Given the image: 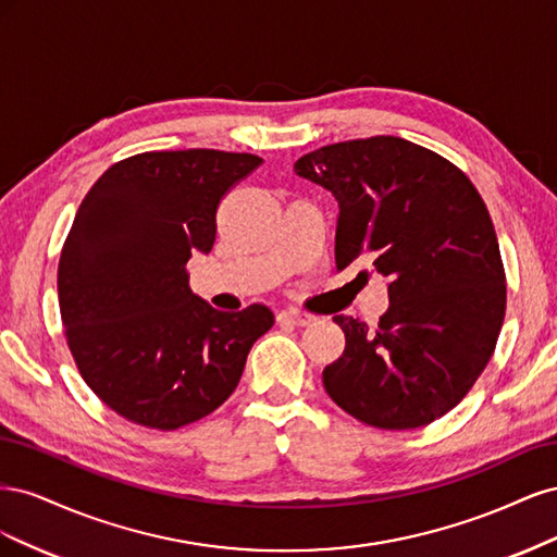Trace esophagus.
<instances>
[{
  "label": "esophagus",
  "instance_id": "34e87169",
  "mask_svg": "<svg viewBox=\"0 0 557 557\" xmlns=\"http://www.w3.org/2000/svg\"><path fill=\"white\" fill-rule=\"evenodd\" d=\"M281 318L288 320V323H293V325H297V327H307V325H311L313 320H315L311 313L297 311V309H285V311H281Z\"/></svg>",
  "mask_w": 557,
  "mask_h": 557
}]
</instances>
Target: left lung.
<instances>
[{
    "label": "left lung",
    "instance_id": "obj_1",
    "mask_svg": "<svg viewBox=\"0 0 557 557\" xmlns=\"http://www.w3.org/2000/svg\"><path fill=\"white\" fill-rule=\"evenodd\" d=\"M295 174L336 199V269L369 262L391 299L376 330L334 318L346 348L323 369L327 395L381 430L442 418L491 360L507 309L481 195L458 166L399 137L323 146Z\"/></svg>",
    "mask_w": 557,
    "mask_h": 557
}]
</instances>
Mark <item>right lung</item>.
Masks as SVG:
<instances>
[{
	"mask_svg": "<svg viewBox=\"0 0 557 557\" xmlns=\"http://www.w3.org/2000/svg\"><path fill=\"white\" fill-rule=\"evenodd\" d=\"M260 162L211 148L141 153L81 201L58 267L62 325L83 381L132 423L176 430L215 411L274 325L264 305L213 309L185 272L211 252L225 193Z\"/></svg>",
	"mask_w": 557,
	"mask_h": 557,
	"instance_id": "right-lung-1",
	"label": "right lung"
}]
</instances>
